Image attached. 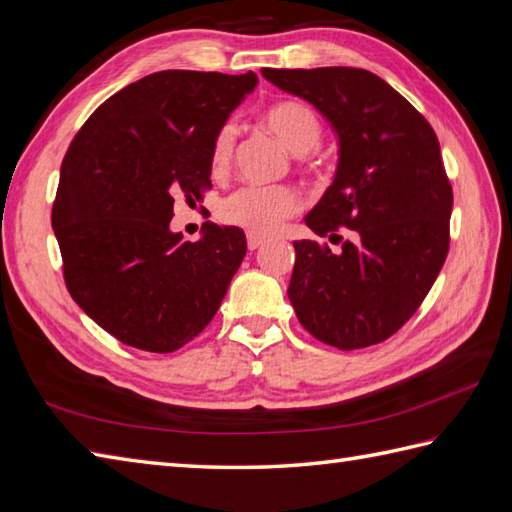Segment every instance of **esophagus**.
Returning a JSON list of instances; mask_svg holds the SVG:
<instances>
[{"instance_id":"esophagus-1","label":"esophagus","mask_w":512,"mask_h":512,"mask_svg":"<svg viewBox=\"0 0 512 512\" xmlns=\"http://www.w3.org/2000/svg\"><path fill=\"white\" fill-rule=\"evenodd\" d=\"M266 244V240L264 237H259V235H248V248H251V251H257L259 246H264Z\"/></svg>"}]
</instances>
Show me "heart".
Masks as SVG:
<instances>
[{
	"label": "heart",
	"instance_id": "heart-1",
	"mask_svg": "<svg viewBox=\"0 0 512 512\" xmlns=\"http://www.w3.org/2000/svg\"><path fill=\"white\" fill-rule=\"evenodd\" d=\"M264 124L294 157H305L320 146L323 124L310 106L296 100H283L264 111ZM237 128L222 124L211 144V170L224 174L231 168ZM301 207V198L292 187H242L220 202L218 216L231 227L251 235L266 237L281 229L283 220L292 218Z\"/></svg>",
	"mask_w": 512,
	"mask_h": 512
}]
</instances>
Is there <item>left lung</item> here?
<instances>
[{
	"label": "left lung",
	"mask_w": 512,
	"mask_h": 512,
	"mask_svg": "<svg viewBox=\"0 0 512 512\" xmlns=\"http://www.w3.org/2000/svg\"><path fill=\"white\" fill-rule=\"evenodd\" d=\"M310 102L338 139L334 181L305 216L316 235L294 242L288 299L318 340L342 351L386 340L417 312L449 248L454 194L436 133L386 80L366 69H261Z\"/></svg>",
	"instance_id": "obj_1"
}]
</instances>
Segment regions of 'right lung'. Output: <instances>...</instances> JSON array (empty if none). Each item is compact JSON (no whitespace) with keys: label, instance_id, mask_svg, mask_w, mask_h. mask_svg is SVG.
<instances>
[{"label":"right lung","instance_id":"right-lung-1","mask_svg":"<svg viewBox=\"0 0 512 512\" xmlns=\"http://www.w3.org/2000/svg\"><path fill=\"white\" fill-rule=\"evenodd\" d=\"M257 74L168 69L98 106L65 154L52 229L80 310L120 342L172 353L205 329L246 255V235L205 222L174 233V198H200L211 144Z\"/></svg>","mask_w":512,"mask_h":512}]
</instances>
